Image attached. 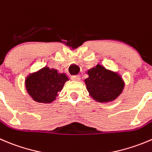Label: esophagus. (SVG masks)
I'll list each match as a JSON object with an SVG mask.
<instances>
[{"label":"esophagus","instance_id":"esophagus-1","mask_svg":"<svg viewBox=\"0 0 152 152\" xmlns=\"http://www.w3.org/2000/svg\"><path fill=\"white\" fill-rule=\"evenodd\" d=\"M71 79L73 81L78 82V81L80 80V76H71Z\"/></svg>","mask_w":152,"mask_h":152}]
</instances>
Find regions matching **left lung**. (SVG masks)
Masks as SVG:
<instances>
[{"instance_id": "1", "label": "left lung", "mask_w": 152, "mask_h": 152, "mask_svg": "<svg viewBox=\"0 0 152 152\" xmlns=\"http://www.w3.org/2000/svg\"><path fill=\"white\" fill-rule=\"evenodd\" d=\"M85 83L89 95L97 102L114 101L124 88V82L120 75L97 64L87 72Z\"/></svg>"}]
</instances>
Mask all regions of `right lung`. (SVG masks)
<instances>
[{
  "label": "right lung",
  "mask_w": 152,
  "mask_h": 152,
  "mask_svg": "<svg viewBox=\"0 0 152 152\" xmlns=\"http://www.w3.org/2000/svg\"><path fill=\"white\" fill-rule=\"evenodd\" d=\"M67 74L59 73L56 69L45 67L27 76L25 85L29 96L35 102L50 104L56 99L66 82Z\"/></svg>",
  "instance_id": "1"
}]
</instances>
